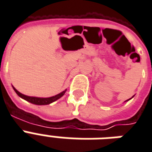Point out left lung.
<instances>
[{
  "mask_svg": "<svg viewBox=\"0 0 152 152\" xmlns=\"http://www.w3.org/2000/svg\"><path fill=\"white\" fill-rule=\"evenodd\" d=\"M133 97H134V96H133ZM130 99H132V98H130ZM130 99H129V100H127V101H125V102H128V101H129V100H130Z\"/></svg>",
  "mask_w": 152,
  "mask_h": 152,
  "instance_id": "left-lung-1",
  "label": "left lung"
}]
</instances>
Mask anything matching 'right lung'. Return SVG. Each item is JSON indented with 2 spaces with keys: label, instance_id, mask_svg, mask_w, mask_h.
<instances>
[{
  "label": "right lung",
  "instance_id": "add662e5",
  "mask_svg": "<svg viewBox=\"0 0 152 152\" xmlns=\"http://www.w3.org/2000/svg\"><path fill=\"white\" fill-rule=\"evenodd\" d=\"M13 89L15 90V92L16 93V94L18 95L19 97H21V98H23L27 102H30L31 104H37V105H45V104H49L50 103H52V102H55V101H57L58 99H59L60 97H62L63 95L65 94L66 91V89H65L64 91L63 92H61L60 94L57 95H55V96H53V97H30V96H27V95H24L23 94H21L17 90V89L15 88V87L12 86Z\"/></svg>",
  "mask_w": 152,
  "mask_h": 152
}]
</instances>
